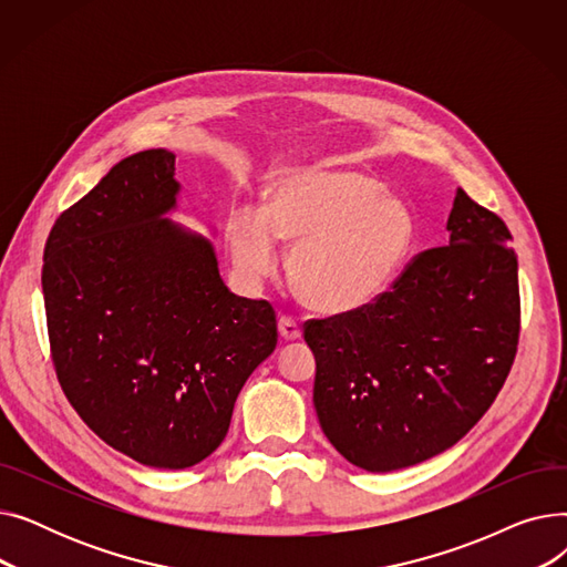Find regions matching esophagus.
<instances>
[{
    "label": "esophagus",
    "mask_w": 567,
    "mask_h": 567,
    "mask_svg": "<svg viewBox=\"0 0 567 567\" xmlns=\"http://www.w3.org/2000/svg\"><path fill=\"white\" fill-rule=\"evenodd\" d=\"M278 331H280V338H285V340H299L301 338V326L296 323L291 317H280Z\"/></svg>",
    "instance_id": "34e87169"
}]
</instances>
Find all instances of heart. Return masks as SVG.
I'll return each instance as SVG.
<instances>
[{"instance_id": "b5f03b06", "label": "heart", "mask_w": 567, "mask_h": 567, "mask_svg": "<svg viewBox=\"0 0 567 567\" xmlns=\"http://www.w3.org/2000/svg\"><path fill=\"white\" fill-rule=\"evenodd\" d=\"M419 223L413 208L374 176L312 165L282 172L264 208L238 204L225 227L236 280L259 289L291 246L289 278L301 299L323 315L370 306L406 261Z\"/></svg>"}]
</instances>
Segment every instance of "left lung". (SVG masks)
Listing matches in <instances>:
<instances>
[{"label":"left lung","mask_w":567,"mask_h":567,"mask_svg":"<svg viewBox=\"0 0 567 567\" xmlns=\"http://www.w3.org/2000/svg\"><path fill=\"white\" fill-rule=\"evenodd\" d=\"M449 246L421 252L393 289L312 319V402L336 451L372 473L455 445L496 400L519 340L517 255L505 223L462 188Z\"/></svg>","instance_id":"obj_1"}]
</instances>
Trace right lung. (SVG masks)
Wrapping results in <instances>:
<instances>
[{
  "label": "right lung",
  "mask_w": 567,
  "mask_h": 567,
  "mask_svg": "<svg viewBox=\"0 0 567 567\" xmlns=\"http://www.w3.org/2000/svg\"><path fill=\"white\" fill-rule=\"evenodd\" d=\"M174 161L167 148L118 161L56 218L41 276L69 402L114 451L154 468L212 455L278 344L271 303L231 293L214 244L169 220Z\"/></svg>",
  "instance_id": "add662e5"
}]
</instances>
